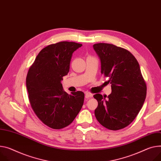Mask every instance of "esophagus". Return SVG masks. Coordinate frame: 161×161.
<instances>
[{"instance_id":"esophagus-1","label":"esophagus","mask_w":161,"mask_h":161,"mask_svg":"<svg viewBox=\"0 0 161 161\" xmlns=\"http://www.w3.org/2000/svg\"><path fill=\"white\" fill-rule=\"evenodd\" d=\"M92 97H93V94H92V93H90V92H86V93H85V97H86V98H88Z\"/></svg>"}]
</instances>
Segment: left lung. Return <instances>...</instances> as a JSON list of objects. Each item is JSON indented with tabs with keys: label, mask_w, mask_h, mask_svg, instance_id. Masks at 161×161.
I'll return each mask as SVG.
<instances>
[{
	"label": "left lung",
	"mask_w": 161,
	"mask_h": 161,
	"mask_svg": "<svg viewBox=\"0 0 161 161\" xmlns=\"http://www.w3.org/2000/svg\"><path fill=\"white\" fill-rule=\"evenodd\" d=\"M100 57L101 74L108 77L112 93L108 98L101 94L93 97L98 102L97 120L111 130L128 126L138 115L146 96V84L138 61L127 49L108 43L93 45Z\"/></svg>",
	"instance_id": "obj_1"
}]
</instances>
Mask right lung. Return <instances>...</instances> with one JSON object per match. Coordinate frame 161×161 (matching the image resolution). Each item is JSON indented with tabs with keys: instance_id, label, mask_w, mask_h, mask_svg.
<instances>
[{
	"instance_id": "1",
	"label": "right lung",
	"mask_w": 161,
	"mask_h": 161,
	"mask_svg": "<svg viewBox=\"0 0 161 161\" xmlns=\"http://www.w3.org/2000/svg\"><path fill=\"white\" fill-rule=\"evenodd\" d=\"M82 46L68 41L49 44L39 52L28 70L30 106L36 117L52 129L69 125L82 107L84 93L78 91L69 95L60 82L69 71L72 53Z\"/></svg>"
}]
</instances>
